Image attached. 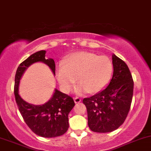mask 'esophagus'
<instances>
[{
	"label": "esophagus",
	"instance_id": "34e87169",
	"mask_svg": "<svg viewBox=\"0 0 151 151\" xmlns=\"http://www.w3.org/2000/svg\"><path fill=\"white\" fill-rule=\"evenodd\" d=\"M74 102L75 103H79V102H81V99L79 98V97H74Z\"/></svg>",
	"mask_w": 151,
	"mask_h": 151
}]
</instances>
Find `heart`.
I'll return each instance as SVG.
<instances>
[{"instance_id":"heart-1","label":"heart","mask_w":151,"mask_h":151,"mask_svg":"<svg viewBox=\"0 0 151 151\" xmlns=\"http://www.w3.org/2000/svg\"><path fill=\"white\" fill-rule=\"evenodd\" d=\"M112 72L113 64L107 57L79 51L70 54L57 66L56 76L64 92L72 89L77 77V93H97L107 87Z\"/></svg>"}]
</instances>
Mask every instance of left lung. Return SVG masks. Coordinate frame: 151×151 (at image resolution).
<instances>
[{
  "mask_svg": "<svg viewBox=\"0 0 151 151\" xmlns=\"http://www.w3.org/2000/svg\"><path fill=\"white\" fill-rule=\"evenodd\" d=\"M113 74L105 89L88 98L83 103L87 110L88 126L96 132L115 130L126 119L133 94V80L124 61L112 54Z\"/></svg>",
  "mask_w": 151,
  "mask_h": 151,
  "instance_id": "1",
  "label": "left lung"
}]
</instances>
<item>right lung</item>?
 <instances>
[{"label": "right lung", "mask_w": 151, "mask_h": 151, "mask_svg": "<svg viewBox=\"0 0 151 151\" xmlns=\"http://www.w3.org/2000/svg\"><path fill=\"white\" fill-rule=\"evenodd\" d=\"M45 54L44 50L37 51L20 64L15 76L14 94L19 110L29 128L39 136L55 137L64 135L69 128L68 115L75 105L72 97L55 89L47 102L34 105L24 101L19 94L20 79L25 70L34 63H44L55 75L54 59H46Z\"/></svg>", "instance_id": "add662e5"}]
</instances>
